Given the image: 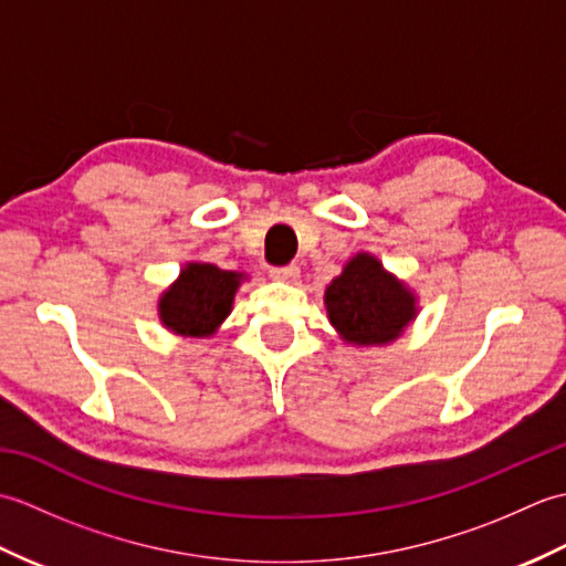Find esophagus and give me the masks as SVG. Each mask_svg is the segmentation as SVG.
<instances>
[{
  "instance_id": "esophagus-1",
  "label": "esophagus",
  "mask_w": 566,
  "mask_h": 566,
  "mask_svg": "<svg viewBox=\"0 0 566 566\" xmlns=\"http://www.w3.org/2000/svg\"><path fill=\"white\" fill-rule=\"evenodd\" d=\"M270 274L280 282H296L298 280V268H296V264H282V268H272Z\"/></svg>"
}]
</instances>
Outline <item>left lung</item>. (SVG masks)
Listing matches in <instances>:
<instances>
[{"mask_svg":"<svg viewBox=\"0 0 566 566\" xmlns=\"http://www.w3.org/2000/svg\"><path fill=\"white\" fill-rule=\"evenodd\" d=\"M326 306L333 326L355 345L391 343L416 314L413 294L365 252L335 276L326 290Z\"/></svg>","mask_w":566,"mask_h":566,"instance_id":"obj_1","label":"left lung"}]
</instances>
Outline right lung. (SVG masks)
Wrapping results in <instances>:
<instances>
[{
    "label": "right lung",
    "mask_w": 566,
    "mask_h": 566,
    "mask_svg": "<svg viewBox=\"0 0 566 566\" xmlns=\"http://www.w3.org/2000/svg\"><path fill=\"white\" fill-rule=\"evenodd\" d=\"M240 274L216 264L191 262L179 282L160 298V318L170 331L182 335H209L231 314Z\"/></svg>",
    "instance_id": "add662e5"
}]
</instances>
